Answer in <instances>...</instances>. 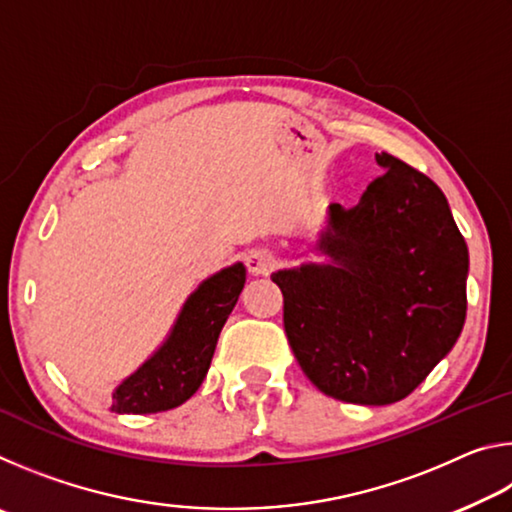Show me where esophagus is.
<instances>
[{"instance_id":"1","label":"esophagus","mask_w":512,"mask_h":512,"mask_svg":"<svg viewBox=\"0 0 512 512\" xmlns=\"http://www.w3.org/2000/svg\"><path fill=\"white\" fill-rule=\"evenodd\" d=\"M246 266L253 275H268L275 268V255L266 248H255L246 255Z\"/></svg>"}]
</instances>
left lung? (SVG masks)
<instances>
[{"mask_svg": "<svg viewBox=\"0 0 512 512\" xmlns=\"http://www.w3.org/2000/svg\"><path fill=\"white\" fill-rule=\"evenodd\" d=\"M354 207L332 203L314 250L280 268L284 332L318 391L341 402L404 400L443 361L465 323L470 255L449 203L388 153Z\"/></svg>", "mask_w": 512, "mask_h": 512, "instance_id": "obj_1", "label": "left lung"}]
</instances>
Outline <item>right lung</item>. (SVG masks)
<instances>
[{
	"label": "right lung",
	"mask_w": 512,
	"mask_h": 512,
	"mask_svg": "<svg viewBox=\"0 0 512 512\" xmlns=\"http://www.w3.org/2000/svg\"><path fill=\"white\" fill-rule=\"evenodd\" d=\"M246 284V266L221 268L189 293L167 339L110 395L115 413H158L192 397L210 370L216 341Z\"/></svg>",
	"instance_id": "obj_1"
}]
</instances>
